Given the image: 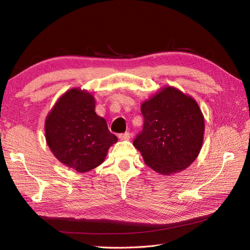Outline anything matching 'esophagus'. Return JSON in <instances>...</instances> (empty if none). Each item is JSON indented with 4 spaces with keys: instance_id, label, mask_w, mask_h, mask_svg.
Wrapping results in <instances>:
<instances>
[{
    "instance_id": "34e87169",
    "label": "esophagus",
    "mask_w": 250,
    "mask_h": 250,
    "mask_svg": "<svg viewBox=\"0 0 250 250\" xmlns=\"http://www.w3.org/2000/svg\"><path fill=\"white\" fill-rule=\"evenodd\" d=\"M130 138H131V134L129 132H125V133L119 134V139L121 141H128V140H130Z\"/></svg>"
}]
</instances>
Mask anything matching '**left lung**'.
<instances>
[{
    "label": "left lung",
    "instance_id": "1",
    "mask_svg": "<svg viewBox=\"0 0 250 250\" xmlns=\"http://www.w3.org/2000/svg\"><path fill=\"white\" fill-rule=\"evenodd\" d=\"M141 111L145 122L133 146L148 167L164 176L190 167L204 137V117L194 98L164 86L141 104Z\"/></svg>",
    "mask_w": 250,
    "mask_h": 250
}]
</instances>
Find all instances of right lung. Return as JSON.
<instances>
[{
    "label": "right lung",
    "mask_w": 250,
    "mask_h": 250,
    "mask_svg": "<svg viewBox=\"0 0 250 250\" xmlns=\"http://www.w3.org/2000/svg\"><path fill=\"white\" fill-rule=\"evenodd\" d=\"M95 106L92 93L73 87L58 98L44 121V135L51 152L78 173L100 166L108 149L118 142L105 119L96 113Z\"/></svg>",
    "instance_id": "1"
}]
</instances>
